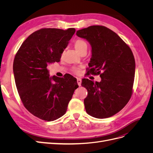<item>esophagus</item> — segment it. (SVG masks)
<instances>
[{"label": "esophagus", "mask_w": 153, "mask_h": 153, "mask_svg": "<svg viewBox=\"0 0 153 153\" xmlns=\"http://www.w3.org/2000/svg\"><path fill=\"white\" fill-rule=\"evenodd\" d=\"M76 81H77V84L78 85L80 86L81 85V84H82V79L80 78H76Z\"/></svg>", "instance_id": "34e87169"}]
</instances>
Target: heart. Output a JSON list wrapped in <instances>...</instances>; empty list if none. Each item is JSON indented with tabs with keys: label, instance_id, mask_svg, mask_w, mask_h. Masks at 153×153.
<instances>
[{
	"label": "heart",
	"instance_id": "1",
	"mask_svg": "<svg viewBox=\"0 0 153 153\" xmlns=\"http://www.w3.org/2000/svg\"><path fill=\"white\" fill-rule=\"evenodd\" d=\"M74 47H75L77 52L79 53L84 49H87V45L84 40H83L82 39H77L74 41ZM73 71L75 73H78L79 72V69L76 68H74L73 69Z\"/></svg>",
	"mask_w": 153,
	"mask_h": 153
}]
</instances>
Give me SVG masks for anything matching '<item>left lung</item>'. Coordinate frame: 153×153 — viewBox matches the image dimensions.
Segmentation results:
<instances>
[{
  "instance_id": "obj_1",
  "label": "left lung",
  "mask_w": 153,
  "mask_h": 153,
  "mask_svg": "<svg viewBox=\"0 0 153 153\" xmlns=\"http://www.w3.org/2000/svg\"><path fill=\"white\" fill-rule=\"evenodd\" d=\"M92 47L89 75H100L101 82L84 78L82 86L88 94L84 99L87 113L105 119L121 110L133 92L135 61L132 51L120 37L107 27L90 26L76 32Z\"/></svg>"
}]
</instances>
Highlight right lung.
I'll use <instances>...</instances> for the list:
<instances>
[{
  "label": "right lung",
  "mask_w": 153,
  "mask_h": 153,
  "mask_svg": "<svg viewBox=\"0 0 153 153\" xmlns=\"http://www.w3.org/2000/svg\"><path fill=\"white\" fill-rule=\"evenodd\" d=\"M75 32L74 28L35 31L22 44L14 59V76L22 103L30 113L44 121H53L65 114L78 87L71 75L50 77L47 69L48 64L60 61Z\"/></svg>",
  "instance_id": "1"
}]
</instances>
